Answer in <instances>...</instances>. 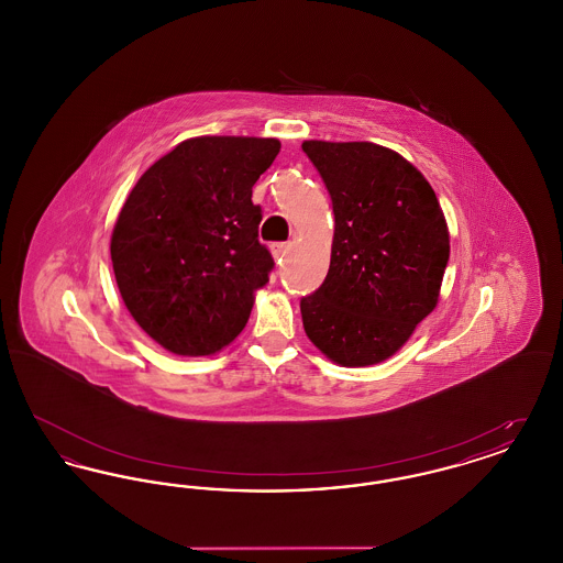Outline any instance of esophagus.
<instances>
[{
    "label": "esophagus",
    "instance_id": "1",
    "mask_svg": "<svg viewBox=\"0 0 563 563\" xmlns=\"http://www.w3.org/2000/svg\"><path fill=\"white\" fill-rule=\"evenodd\" d=\"M289 249H291V242H276V244H272V253H274V257L278 262L289 253Z\"/></svg>",
    "mask_w": 563,
    "mask_h": 563
}]
</instances>
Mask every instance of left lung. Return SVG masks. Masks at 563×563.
<instances>
[{"mask_svg": "<svg viewBox=\"0 0 563 563\" xmlns=\"http://www.w3.org/2000/svg\"><path fill=\"white\" fill-rule=\"evenodd\" d=\"M333 202L324 283L301 297L310 342L342 367L390 358L439 301L450 232L434 189L401 154L369 141H303Z\"/></svg>", "mask_w": 563, "mask_h": 563, "instance_id": "obj_1", "label": "left lung"}]
</instances>
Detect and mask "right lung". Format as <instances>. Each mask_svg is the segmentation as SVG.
<instances>
[{"label":"right lung","mask_w":563,"mask_h":563,"mask_svg":"<svg viewBox=\"0 0 563 563\" xmlns=\"http://www.w3.org/2000/svg\"><path fill=\"white\" fill-rule=\"evenodd\" d=\"M278 152V139L196 136L154 162L129 194L111 264L124 306L162 349L209 356L244 329L274 268L251 196Z\"/></svg>","instance_id":"obj_1"}]
</instances>
